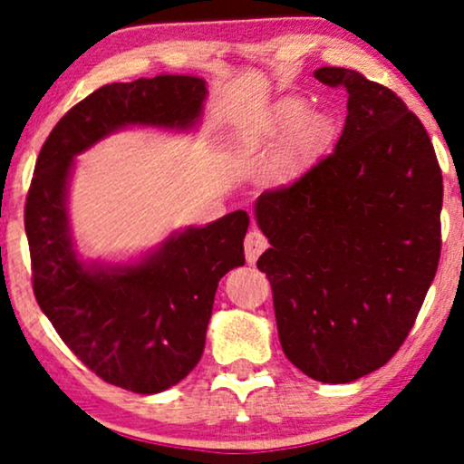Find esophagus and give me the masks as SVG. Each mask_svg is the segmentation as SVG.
Returning a JSON list of instances; mask_svg holds the SVG:
<instances>
[{
    "label": "esophagus",
    "instance_id": "1",
    "mask_svg": "<svg viewBox=\"0 0 464 464\" xmlns=\"http://www.w3.org/2000/svg\"><path fill=\"white\" fill-rule=\"evenodd\" d=\"M266 247H268V241L265 234L260 230H251L247 237H245V258H247L249 265H254Z\"/></svg>",
    "mask_w": 464,
    "mask_h": 464
}]
</instances>
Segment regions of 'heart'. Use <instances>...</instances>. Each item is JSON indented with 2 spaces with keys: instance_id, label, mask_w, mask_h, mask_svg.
Returning a JSON list of instances; mask_svg holds the SVG:
<instances>
[{
  "instance_id": "obj_1",
  "label": "heart",
  "mask_w": 464,
  "mask_h": 464,
  "mask_svg": "<svg viewBox=\"0 0 464 464\" xmlns=\"http://www.w3.org/2000/svg\"><path fill=\"white\" fill-rule=\"evenodd\" d=\"M290 133L288 146L282 157V168H293L307 152L316 146L323 135V122L316 116H307V102L301 99L277 101L262 120V124L241 140V154L245 159H258L260 152L268 146V141L277 140L284 133Z\"/></svg>"
}]
</instances>
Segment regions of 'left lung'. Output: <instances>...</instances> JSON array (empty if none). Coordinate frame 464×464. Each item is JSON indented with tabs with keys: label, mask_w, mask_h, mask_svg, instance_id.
<instances>
[{
	"label": "left lung",
	"mask_w": 464,
	"mask_h": 464,
	"mask_svg": "<svg viewBox=\"0 0 464 464\" xmlns=\"http://www.w3.org/2000/svg\"><path fill=\"white\" fill-rule=\"evenodd\" d=\"M344 88L329 157L256 199L260 256L285 357L314 381L351 382L407 340L441 256L443 179L424 124L385 85L323 66Z\"/></svg>",
	"instance_id": "left-lung-1"
}]
</instances>
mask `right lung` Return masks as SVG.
Masks as SVG:
<instances>
[{
  "mask_svg": "<svg viewBox=\"0 0 464 464\" xmlns=\"http://www.w3.org/2000/svg\"><path fill=\"white\" fill-rule=\"evenodd\" d=\"M208 90L191 74L107 83L72 107L38 154L25 202L34 295L64 344L102 381L135 393L180 382L204 353L219 279L245 265V210L171 232L135 262H85L72 241L74 157L127 127L191 130Z\"/></svg>",
  "mask_w": 464,
  "mask_h": 464,
  "instance_id": "1",
  "label": "right lung"
}]
</instances>
